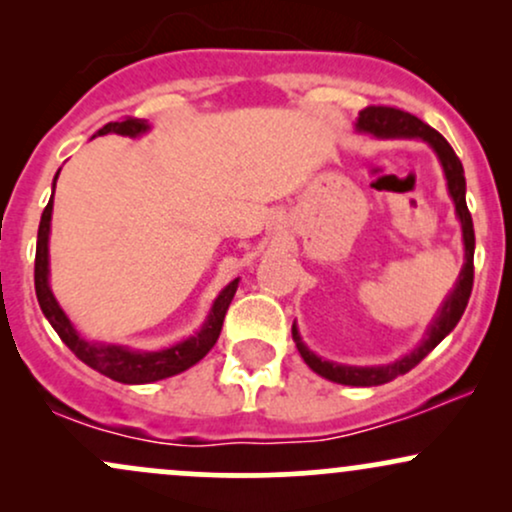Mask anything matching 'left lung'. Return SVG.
I'll use <instances>...</instances> for the list:
<instances>
[{
  "label": "left lung",
  "instance_id": "8db88e82",
  "mask_svg": "<svg viewBox=\"0 0 512 512\" xmlns=\"http://www.w3.org/2000/svg\"><path fill=\"white\" fill-rule=\"evenodd\" d=\"M356 127L361 129V132L375 134V137H419L436 149L440 163H443L445 180H448L450 197L452 202H455V211L457 216H460L464 257H467V262H464L460 272V281L455 284V291L450 293L448 301H445L443 308H440V315L436 317V322L428 327L424 342H421L419 349L411 351V354L404 356L402 361L390 363V366L354 368V366H337V363L322 361V358H317L313 351L301 342V334H298L296 325H293L291 334H293V342H296V349L301 351L303 361L308 363L317 375H322V378L332 380V383H339V385L373 387V385L390 383V380H395L399 375L409 373L414 366H419V363L424 361V358L431 354V351L436 349V346L443 342L452 330H455L457 322H460L474 286V223H472V214H469L467 209V199H464V187L467 185H464L462 161L455 156L452 146L445 142L443 134L436 132L433 127H428L426 122H421L416 115L404 113V110L392 108V105H368V108H363L361 113H358Z\"/></svg>",
  "mask_w": 512,
  "mask_h": 512
}]
</instances>
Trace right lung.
Segmentation results:
<instances>
[{
	"label": "right lung",
	"instance_id": "right-lung-1",
	"mask_svg": "<svg viewBox=\"0 0 512 512\" xmlns=\"http://www.w3.org/2000/svg\"><path fill=\"white\" fill-rule=\"evenodd\" d=\"M149 129L146 120H139V117H122L120 122H108V125L98 129V137L101 134L115 132V134H125V137H137ZM60 175V173H57ZM55 175V180H57ZM55 187V185H52ZM55 195V190H52ZM50 219H52V197L45 207L43 216H40V226H38V245H35V296H38L40 310L43 315L48 317V322L52 325V330L60 334V339L64 344L72 349V354L84 361L86 366H91L98 373L108 375V378L117 380V383H127V385H142V383H154V380H163L170 378V375H178L182 370H187L190 366H195L197 361H202L204 356L214 349L216 339H219L221 327H223V317H226L228 305H231L233 296H236L238 289V279L231 281L219 293V298L214 301V308L204 322V327L199 330L195 337L185 339V342L170 346V349L163 351H129L125 346H115V344H96V342H86L81 339L76 330L72 327V322L67 320V315L62 313V308L57 305L55 296H52L50 284H48V238H50Z\"/></svg>",
	"mask_w": 512,
	"mask_h": 512
}]
</instances>
